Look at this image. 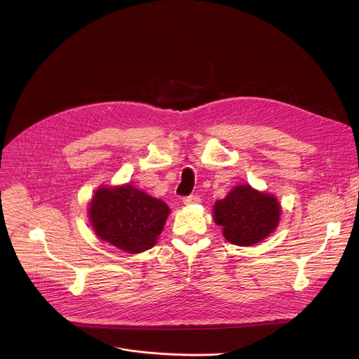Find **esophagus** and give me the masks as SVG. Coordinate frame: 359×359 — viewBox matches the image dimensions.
<instances>
[{
	"instance_id": "obj_1",
	"label": "esophagus",
	"mask_w": 359,
	"mask_h": 359,
	"mask_svg": "<svg viewBox=\"0 0 359 359\" xmlns=\"http://www.w3.org/2000/svg\"><path fill=\"white\" fill-rule=\"evenodd\" d=\"M200 203V197L197 196H187L183 198V204L186 206H193V204H198Z\"/></svg>"
}]
</instances>
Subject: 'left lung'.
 <instances>
[{
  "instance_id": "1",
  "label": "left lung",
  "mask_w": 359,
  "mask_h": 359,
  "mask_svg": "<svg viewBox=\"0 0 359 359\" xmlns=\"http://www.w3.org/2000/svg\"><path fill=\"white\" fill-rule=\"evenodd\" d=\"M280 216L281 206L277 197L247 183L233 187L213 206L215 223L222 226L224 238L243 247L257 244L274 233Z\"/></svg>"
}]
</instances>
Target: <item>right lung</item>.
<instances>
[{
    "mask_svg": "<svg viewBox=\"0 0 359 359\" xmlns=\"http://www.w3.org/2000/svg\"><path fill=\"white\" fill-rule=\"evenodd\" d=\"M169 213L163 200L130 183L97 187L88 208L95 234L129 254L143 252L156 244Z\"/></svg>",
    "mask_w": 359,
    "mask_h": 359,
    "instance_id": "right-lung-1",
    "label": "right lung"
}]
</instances>
